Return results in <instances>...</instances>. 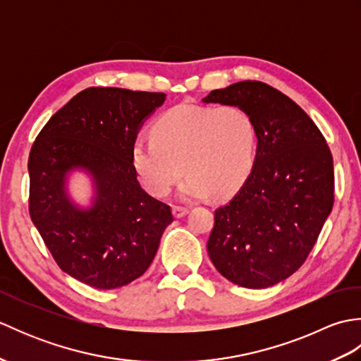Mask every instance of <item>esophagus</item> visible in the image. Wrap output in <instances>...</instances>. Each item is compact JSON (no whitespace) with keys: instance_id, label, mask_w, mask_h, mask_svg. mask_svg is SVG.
<instances>
[{"instance_id":"34e87169","label":"esophagus","mask_w":361,"mask_h":361,"mask_svg":"<svg viewBox=\"0 0 361 361\" xmlns=\"http://www.w3.org/2000/svg\"><path fill=\"white\" fill-rule=\"evenodd\" d=\"M188 212H189V209L188 208H183V206H173V208H172V214H173L175 219L185 217Z\"/></svg>"}]
</instances>
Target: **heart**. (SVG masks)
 Returning a JSON list of instances; mask_svg holds the SVG:
<instances>
[{"label":"heart","instance_id":"obj_1","mask_svg":"<svg viewBox=\"0 0 361 361\" xmlns=\"http://www.w3.org/2000/svg\"><path fill=\"white\" fill-rule=\"evenodd\" d=\"M257 149L256 122L242 106L180 104L157 119L153 136L136 137L132 164L155 197H164L186 171L178 189L183 200L224 198L250 178Z\"/></svg>","mask_w":361,"mask_h":361}]
</instances>
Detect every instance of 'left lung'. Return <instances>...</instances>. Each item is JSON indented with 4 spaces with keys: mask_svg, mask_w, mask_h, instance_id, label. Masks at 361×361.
<instances>
[{
    "mask_svg": "<svg viewBox=\"0 0 361 361\" xmlns=\"http://www.w3.org/2000/svg\"><path fill=\"white\" fill-rule=\"evenodd\" d=\"M203 102L242 106L259 137L250 178L216 209L209 257L237 286L271 287L305 262L332 211L331 149L309 114L264 82L214 90Z\"/></svg>",
    "mask_w": 361,
    "mask_h": 361,
    "instance_id": "8db88e82",
    "label": "left lung"
}]
</instances>
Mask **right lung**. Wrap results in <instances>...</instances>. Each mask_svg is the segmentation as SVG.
Returning a JSON list of instances; mask_svg holds the SVG:
<instances>
[{
    "label": "right lung",
    "instance_id": "1",
    "mask_svg": "<svg viewBox=\"0 0 361 361\" xmlns=\"http://www.w3.org/2000/svg\"><path fill=\"white\" fill-rule=\"evenodd\" d=\"M164 93L91 87L46 122L29 153V214L65 273L111 290L137 279L172 224L171 206L141 188L132 145ZM85 170L94 180L90 209L74 205L66 180Z\"/></svg>",
    "mask_w": 361,
    "mask_h": 361
}]
</instances>
